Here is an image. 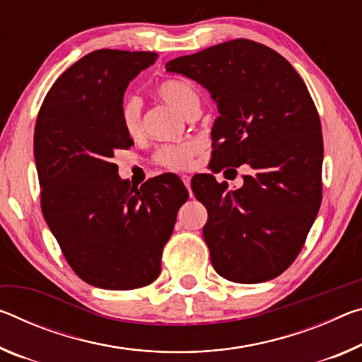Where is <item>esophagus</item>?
<instances>
[{
	"mask_svg": "<svg viewBox=\"0 0 362 362\" xmlns=\"http://www.w3.org/2000/svg\"><path fill=\"white\" fill-rule=\"evenodd\" d=\"M182 182L185 183V187L188 188V190H190V177H188V175H182Z\"/></svg>",
	"mask_w": 362,
	"mask_h": 362,
	"instance_id": "esophagus-1",
	"label": "esophagus"
}]
</instances>
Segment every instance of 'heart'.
<instances>
[{"label": "heart", "instance_id": "b5f03b06", "mask_svg": "<svg viewBox=\"0 0 362 362\" xmlns=\"http://www.w3.org/2000/svg\"><path fill=\"white\" fill-rule=\"evenodd\" d=\"M156 95L168 105L175 107L183 116L190 114L194 107H199V96L190 83L179 78H169L156 87ZM120 119L129 135L135 136L141 132V103L136 96H127L120 107ZM198 151V145L193 141L179 145H164L156 153V160L164 168L183 170L192 165L193 156Z\"/></svg>", "mask_w": 362, "mask_h": 362}]
</instances>
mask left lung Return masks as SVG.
I'll list each match as a JSON object with an SVG mask.
<instances>
[{
  "mask_svg": "<svg viewBox=\"0 0 362 362\" xmlns=\"http://www.w3.org/2000/svg\"><path fill=\"white\" fill-rule=\"evenodd\" d=\"M165 71L203 85L217 105L211 170L253 169L237 190L212 174L192 180L208 209L212 266L237 284L275 279L300 255L322 202V127L305 82L277 51L245 38L175 57Z\"/></svg>",
  "mask_w": 362,
  "mask_h": 362,
  "instance_id": "8db88e82",
  "label": "left lung"
}]
</instances>
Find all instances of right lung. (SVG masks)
<instances>
[{
	"label": "right lung",
	"mask_w": 362,
	"mask_h": 362,
	"mask_svg": "<svg viewBox=\"0 0 362 362\" xmlns=\"http://www.w3.org/2000/svg\"><path fill=\"white\" fill-rule=\"evenodd\" d=\"M158 59L150 51L96 49L56 80L40 107L33 156L42 211L69 266L106 290L150 285L188 192L175 175L134 187L117 150L134 140L120 119L124 91Z\"/></svg>",
	"instance_id": "right-lung-1"
}]
</instances>
